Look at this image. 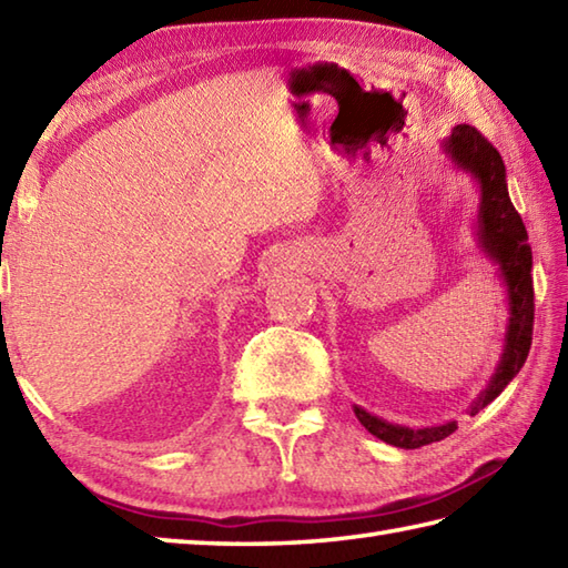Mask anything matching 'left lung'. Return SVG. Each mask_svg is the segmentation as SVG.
Listing matches in <instances>:
<instances>
[{
    "label": "left lung",
    "mask_w": 568,
    "mask_h": 568,
    "mask_svg": "<svg viewBox=\"0 0 568 568\" xmlns=\"http://www.w3.org/2000/svg\"><path fill=\"white\" fill-rule=\"evenodd\" d=\"M440 150L455 170L468 174L477 186L475 214V243L487 263L495 265L499 285L507 295V325L503 339V354L490 376V382L473 398L468 414L475 416L493 404L515 379L527 362L531 344V322H535V287H531V248L527 243V229L513 206L507 192V170L499 152L480 132L470 125H455L448 138L440 140ZM354 416L359 424L388 446L416 450L448 438L458 428V420H446L438 426L408 428L392 424L354 404Z\"/></svg>",
    "instance_id": "1"
}]
</instances>
